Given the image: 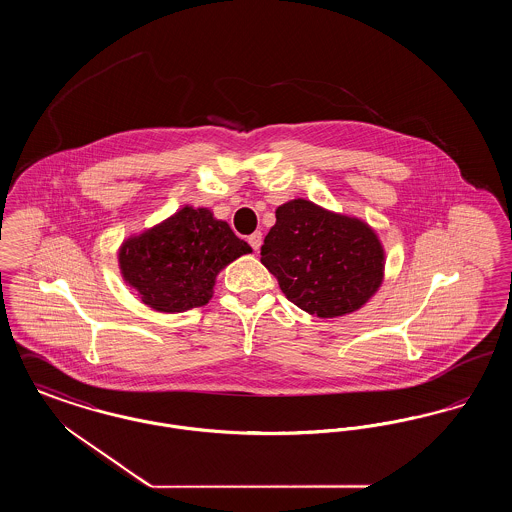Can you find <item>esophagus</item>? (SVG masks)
Listing matches in <instances>:
<instances>
[{
    "instance_id": "obj_1",
    "label": "esophagus",
    "mask_w": 512,
    "mask_h": 512,
    "mask_svg": "<svg viewBox=\"0 0 512 512\" xmlns=\"http://www.w3.org/2000/svg\"><path fill=\"white\" fill-rule=\"evenodd\" d=\"M247 242L257 251V249L261 247V242H263V234H261V232H253V234L247 238Z\"/></svg>"
}]
</instances>
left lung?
Listing matches in <instances>:
<instances>
[{
	"label": "left lung",
	"mask_w": 512,
	"mask_h": 512,
	"mask_svg": "<svg viewBox=\"0 0 512 512\" xmlns=\"http://www.w3.org/2000/svg\"><path fill=\"white\" fill-rule=\"evenodd\" d=\"M261 263L293 305L320 318L341 317L380 288L384 249L363 220L293 199L276 209Z\"/></svg>",
	"instance_id": "left-lung-1"
}]
</instances>
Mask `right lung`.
<instances>
[{"label":"right lung","mask_w":512,"mask_h":512,"mask_svg":"<svg viewBox=\"0 0 512 512\" xmlns=\"http://www.w3.org/2000/svg\"><path fill=\"white\" fill-rule=\"evenodd\" d=\"M251 253L209 209L184 207L171 219L126 240L119 253L124 280L161 313H182L209 303L220 268Z\"/></svg>","instance_id":"right-lung-1"}]
</instances>
